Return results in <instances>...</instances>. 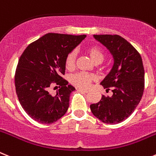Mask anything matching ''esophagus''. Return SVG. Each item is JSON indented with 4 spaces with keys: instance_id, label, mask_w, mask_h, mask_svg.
<instances>
[{
    "instance_id": "esophagus-1",
    "label": "esophagus",
    "mask_w": 156,
    "mask_h": 156,
    "mask_svg": "<svg viewBox=\"0 0 156 156\" xmlns=\"http://www.w3.org/2000/svg\"><path fill=\"white\" fill-rule=\"evenodd\" d=\"M78 90H79V91H83L84 93H88L89 92V90H87V89L81 88V87H79V88H78Z\"/></svg>"
}]
</instances>
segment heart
I'll return each instance as SVG.
<instances>
[{"label": "heart", "instance_id": "b5f03b06", "mask_svg": "<svg viewBox=\"0 0 156 156\" xmlns=\"http://www.w3.org/2000/svg\"><path fill=\"white\" fill-rule=\"evenodd\" d=\"M89 56L91 59L95 64H100L103 62L104 60V54L102 50L99 47L97 46H91L89 47L87 50ZM76 57V53L75 50H73L66 56L65 58V67L68 69H73L75 66ZM95 80L94 76L91 74L85 73H77L76 74H73L70 76V82L73 85L79 87H87L90 85V83Z\"/></svg>", "mask_w": 156, "mask_h": 156}]
</instances>
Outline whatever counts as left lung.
<instances>
[{"label":"left lung","instance_id":"left-lung-1","mask_svg":"<svg viewBox=\"0 0 156 156\" xmlns=\"http://www.w3.org/2000/svg\"><path fill=\"white\" fill-rule=\"evenodd\" d=\"M94 38L107 48L114 59L108 75L101 82L111 96L102 95L101 100L90 106L91 112L102 122L114 125L122 122L133 112L144 89V69L141 56L118 34H94Z\"/></svg>","mask_w":156,"mask_h":156}]
</instances>
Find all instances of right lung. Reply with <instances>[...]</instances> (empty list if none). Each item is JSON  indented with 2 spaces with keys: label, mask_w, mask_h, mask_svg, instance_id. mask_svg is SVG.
Returning a JSON list of instances; mask_svg holds the SVG:
<instances>
[{
  "label": "right lung",
  "mask_w": 156,
  "mask_h": 156,
  "mask_svg": "<svg viewBox=\"0 0 156 156\" xmlns=\"http://www.w3.org/2000/svg\"><path fill=\"white\" fill-rule=\"evenodd\" d=\"M85 37L48 33L28 45L20 56L15 74L16 91L23 109L34 121L52 124L67 112L75 87L62 76L65 58ZM54 86L59 89L52 96L49 91Z\"/></svg>",
  "instance_id": "add662e5"
}]
</instances>
